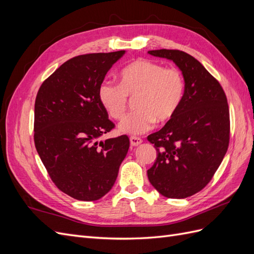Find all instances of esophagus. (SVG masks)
<instances>
[{"instance_id": "1", "label": "esophagus", "mask_w": 254, "mask_h": 254, "mask_svg": "<svg viewBox=\"0 0 254 254\" xmlns=\"http://www.w3.org/2000/svg\"><path fill=\"white\" fill-rule=\"evenodd\" d=\"M141 143H142V140L140 139V137H136V136L130 137V144H131L132 146H137V145H140Z\"/></svg>"}]
</instances>
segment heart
<instances>
[{"mask_svg":"<svg viewBox=\"0 0 254 254\" xmlns=\"http://www.w3.org/2000/svg\"><path fill=\"white\" fill-rule=\"evenodd\" d=\"M186 93V81L179 68L165 67L148 59H136L120 73V84L103 81L98 99L110 117L121 120L127 110L129 97L134 98L136 110L123 120L122 133L139 135L155 123H166L178 112Z\"/></svg>","mask_w":254,"mask_h":254,"instance_id":"obj_1","label":"heart"}]
</instances>
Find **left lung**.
I'll return each instance as SVG.
<instances>
[{"label": "left lung", "mask_w": 254, "mask_h": 254, "mask_svg": "<svg viewBox=\"0 0 254 254\" xmlns=\"http://www.w3.org/2000/svg\"><path fill=\"white\" fill-rule=\"evenodd\" d=\"M170 59L186 81L183 102L175 117L147 140L157 160L147 171L149 182L167 198H187L211 181L230 140L227 96L216 78L193 56L178 50L148 51Z\"/></svg>", "instance_id": "8db88e82"}]
</instances>
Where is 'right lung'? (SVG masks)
Masks as SVG:
<instances>
[{
    "label": "right lung",
    "mask_w": 254,
    "mask_h": 254,
    "mask_svg": "<svg viewBox=\"0 0 254 254\" xmlns=\"http://www.w3.org/2000/svg\"><path fill=\"white\" fill-rule=\"evenodd\" d=\"M125 51L93 53L65 61L38 91L36 149L55 186L82 201L105 196L129 148L127 135L98 142L114 124L99 103L98 87Z\"/></svg>",
    "instance_id": "add662e5"
}]
</instances>
